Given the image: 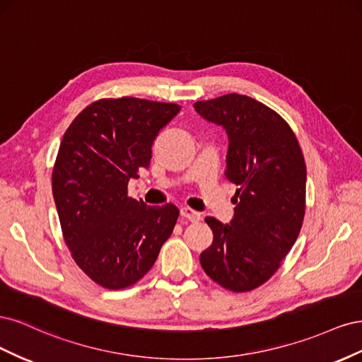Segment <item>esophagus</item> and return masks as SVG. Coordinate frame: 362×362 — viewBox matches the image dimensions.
<instances>
[{"label": "esophagus", "mask_w": 362, "mask_h": 362, "mask_svg": "<svg viewBox=\"0 0 362 362\" xmlns=\"http://www.w3.org/2000/svg\"><path fill=\"white\" fill-rule=\"evenodd\" d=\"M181 216L187 218L190 222H199L201 221V214L198 211H194L190 206H182L181 208Z\"/></svg>", "instance_id": "obj_1"}]
</instances>
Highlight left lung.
I'll list each match as a JSON object with an SVG mask.
<instances>
[{
	"instance_id": "obj_1",
	"label": "left lung",
	"mask_w": 362,
	"mask_h": 362,
	"mask_svg": "<svg viewBox=\"0 0 362 362\" xmlns=\"http://www.w3.org/2000/svg\"><path fill=\"white\" fill-rule=\"evenodd\" d=\"M194 110L226 129L225 175L238 187L231 223L205 217L213 243L201 254V266L221 287L250 291L273 276L300 233L306 194L302 149L286 120L246 95L198 101Z\"/></svg>"
}]
</instances>
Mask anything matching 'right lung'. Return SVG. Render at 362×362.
Returning <instances> with one entry per match:
<instances>
[{"instance_id":"obj_1","label":"right lung","mask_w":362,"mask_h":362,"mask_svg":"<svg viewBox=\"0 0 362 362\" xmlns=\"http://www.w3.org/2000/svg\"><path fill=\"white\" fill-rule=\"evenodd\" d=\"M181 107L140 98L87 105L64 133L52 169V196L64 243L98 286H133L154 266L180 210L128 196V181L149 166L158 131Z\"/></svg>"}]
</instances>
